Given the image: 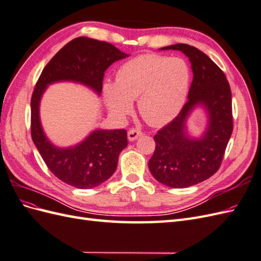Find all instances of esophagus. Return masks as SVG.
Listing matches in <instances>:
<instances>
[{"mask_svg": "<svg viewBox=\"0 0 261 261\" xmlns=\"http://www.w3.org/2000/svg\"><path fill=\"white\" fill-rule=\"evenodd\" d=\"M142 136V131L139 129H130L128 131V139L129 141H135L139 137Z\"/></svg>", "mask_w": 261, "mask_h": 261, "instance_id": "1", "label": "esophagus"}]
</instances>
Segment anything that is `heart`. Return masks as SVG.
<instances>
[{
  "label": "heart",
  "mask_w": 261,
  "mask_h": 261,
  "mask_svg": "<svg viewBox=\"0 0 261 261\" xmlns=\"http://www.w3.org/2000/svg\"><path fill=\"white\" fill-rule=\"evenodd\" d=\"M192 80L189 64L181 57L139 55L120 66L116 83L102 92L111 116L123 119L139 98L138 108L146 122L162 125L174 120L188 100Z\"/></svg>",
  "instance_id": "heart-1"
}]
</instances>
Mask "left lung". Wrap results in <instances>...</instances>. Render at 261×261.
<instances>
[{"mask_svg":"<svg viewBox=\"0 0 261 261\" xmlns=\"http://www.w3.org/2000/svg\"><path fill=\"white\" fill-rule=\"evenodd\" d=\"M161 49L179 50L189 57L193 82L181 112L154 136L149 169L160 183L185 189L210 178L222 164L232 132L231 91L223 70L194 46L175 44ZM196 106L203 107L209 121L203 135L193 138L186 122Z\"/></svg>","mask_w":261,"mask_h":261,"instance_id":"1","label":"left lung"}]
</instances>
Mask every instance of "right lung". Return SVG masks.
I'll return each mask as SVG.
<instances>
[{
    "instance_id": "add662e5",
    "label": "right lung",
    "mask_w": 261,
    "mask_h": 261,
    "mask_svg": "<svg viewBox=\"0 0 261 261\" xmlns=\"http://www.w3.org/2000/svg\"><path fill=\"white\" fill-rule=\"evenodd\" d=\"M128 56L110 43L77 37L50 59L37 80L31 100L33 142L53 174L73 188H96L115 173L120 152L128 145L126 131L98 129L83 142L69 148H58L46 137L39 119L43 93L48 85L73 82L89 87L100 95L107 68Z\"/></svg>"
}]
</instances>
